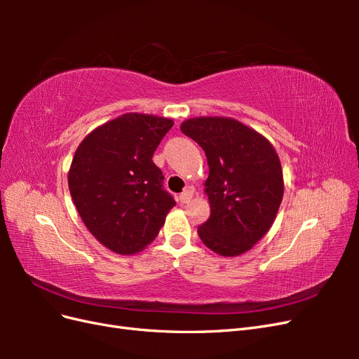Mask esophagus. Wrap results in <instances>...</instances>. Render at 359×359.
Returning a JSON list of instances; mask_svg holds the SVG:
<instances>
[{"instance_id": "esophagus-1", "label": "esophagus", "mask_w": 359, "mask_h": 359, "mask_svg": "<svg viewBox=\"0 0 359 359\" xmlns=\"http://www.w3.org/2000/svg\"><path fill=\"white\" fill-rule=\"evenodd\" d=\"M191 199H193V189L191 187L186 189L180 194V202L181 203H189Z\"/></svg>"}]
</instances>
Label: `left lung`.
<instances>
[{
    "mask_svg": "<svg viewBox=\"0 0 359 359\" xmlns=\"http://www.w3.org/2000/svg\"><path fill=\"white\" fill-rule=\"evenodd\" d=\"M181 132L205 151L210 175L205 181L211 214L198 227L214 253L240 256L273 226L283 201V169L273 144L255 128L229 116H194Z\"/></svg>",
    "mask_w": 359,
    "mask_h": 359,
    "instance_id": "8db88e82",
    "label": "left lung"
}]
</instances>
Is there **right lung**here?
Listing matches in <instances>:
<instances>
[{"label":"right lung","instance_id":"1","mask_svg":"<svg viewBox=\"0 0 359 359\" xmlns=\"http://www.w3.org/2000/svg\"><path fill=\"white\" fill-rule=\"evenodd\" d=\"M173 119L128 112L83 137L69 169V190L86 229L118 255L154 241L175 201L161 189L153 154Z\"/></svg>","mask_w":359,"mask_h":359}]
</instances>
